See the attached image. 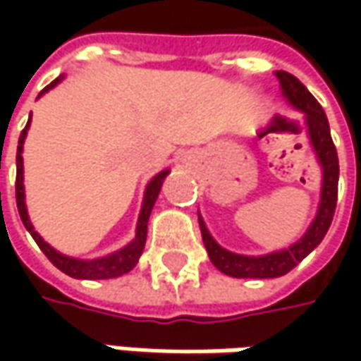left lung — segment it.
I'll use <instances>...</instances> for the list:
<instances>
[{"instance_id":"1","label":"left lung","mask_w":361,"mask_h":361,"mask_svg":"<svg viewBox=\"0 0 361 361\" xmlns=\"http://www.w3.org/2000/svg\"><path fill=\"white\" fill-rule=\"evenodd\" d=\"M62 76H58L49 86H46L44 90L39 92L37 98H42L44 94H48L49 90H54L60 82L63 80ZM32 126V112H30V118L25 128L20 134V142H18V157H16V166H18V174H16V202H18V211H20L21 223L23 227L27 229V233L34 237V241L37 243V247L42 249V253L48 257L49 261L58 267V269L74 277V279H112V277H120L124 273H128L136 267L138 259L145 251L146 243V225H148V216L152 213V207L159 199L160 188L164 178L169 176V169L157 173L145 188V197H142V204H140V213H138V221H136V237L132 239L128 245H124L122 249L114 251V253H108V255L96 257V259H82V257H72L66 255L62 251H58L56 247H51L32 225V219L27 213V204H25V187H23V145H25V138H27V132Z\"/></svg>"}]
</instances>
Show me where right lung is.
Returning <instances> with one entry per match:
<instances>
[{"instance_id":"add662e5","label":"right lung","mask_w":361,"mask_h":361,"mask_svg":"<svg viewBox=\"0 0 361 361\" xmlns=\"http://www.w3.org/2000/svg\"><path fill=\"white\" fill-rule=\"evenodd\" d=\"M285 100L291 108H295L305 116V132L310 138L313 152L317 157V162L322 166V190H319V202H317V213L313 216L307 231L299 237L293 245L287 249L275 251L263 257H247L231 253L223 249L209 233L204 219L199 213V227L202 233V241L209 251V257L216 269L223 271L229 277L237 279H271L285 275L289 269H293L303 257H307L313 249L326 237L327 229L331 225V219L336 213V202H338V178H340V164H338V152L329 134V122L326 112L319 106V102L307 92V88L293 80L291 86H283Z\"/></svg>"}]
</instances>
